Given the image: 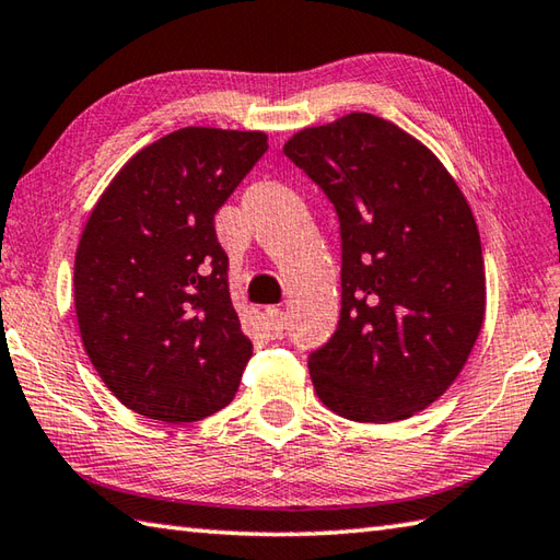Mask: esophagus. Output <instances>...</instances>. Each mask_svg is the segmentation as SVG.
Returning <instances> with one entry per match:
<instances>
[{
    "instance_id": "34e87169",
    "label": "esophagus",
    "mask_w": 560,
    "mask_h": 560,
    "mask_svg": "<svg viewBox=\"0 0 560 560\" xmlns=\"http://www.w3.org/2000/svg\"><path fill=\"white\" fill-rule=\"evenodd\" d=\"M262 326H266V331L270 336H276L278 339L284 329V312L278 307H268L266 312H262Z\"/></svg>"
}]
</instances>
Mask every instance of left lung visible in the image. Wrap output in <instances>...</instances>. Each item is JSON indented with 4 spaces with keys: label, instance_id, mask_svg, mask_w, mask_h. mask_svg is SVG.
I'll list each match as a JSON object with an SVG mask.
<instances>
[{
    "label": "left lung",
    "instance_id": "8db88e82",
    "mask_svg": "<svg viewBox=\"0 0 560 560\" xmlns=\"http://www.w3.org/2000/svg\"><path fill=\"white\" fill-rule=\"evenodd\" d=\"M284 155L341 224V319L310 355L316 395L351 421H399L446 393L485 319L478 224L415 136L375 114L310 126Z\"/></svg>",
    "mask_w": 560,
    "mask_h": 560
}]
</instances>
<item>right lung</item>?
I'll list each match as a JSON object with an SVG mask.
<instances>
[{"label":"right lung","instance_id":"obj_1","mask_svg":"<svg viewBox=\"0 0 560 560\" xmlns=\"http://www.w3.org/2000/svg\"><path fill=\"white\" fill-rule=\"evenodd\" d=\"M268 151L262 131L187 126L136 153L84 224L75 314L124 407L197 421L234 399L253 343L229 294L214 214Z\"/></svg>","mask_w":560,"mask_h":560}]
</instances>
